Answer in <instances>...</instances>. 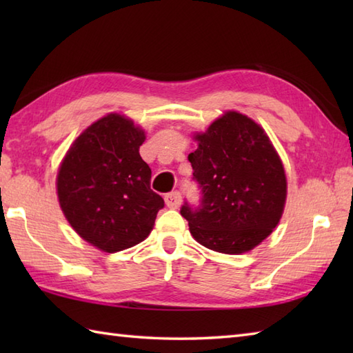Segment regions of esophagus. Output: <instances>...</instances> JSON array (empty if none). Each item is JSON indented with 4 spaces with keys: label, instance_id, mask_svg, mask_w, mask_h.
Segmentation results:
<instances>
[{
    "label": "esophagus",
    "instance_id": "34e87169",
    "mask_svg": "<svg viewBox=\"0 0 353 353\" xmlns=\"http://www.w3.org/2000/svg\"><path fill=\"white\" fill-rule=\"evenodd\" d=\"M165 203L170 209H177L182 203V194L179 191H172L165 196Z\"/></svg>",
    "mask_w": 353,
    "mask_h": 353
}]
</instances>
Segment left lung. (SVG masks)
Here are the masks:
<instances>
[{"instance_id":"left-lung-1","label":"left lung","mask_w":353,"mask_h":353,"mask_svg":"<svg viewBox=\"0 0 353 353\" xmlns=\"http://www.w3.org/2000/svg\"><path fill=\"white\" fill-rule=\"evenodd\" d=\"M199 147L188 156L200 205L181 209L191 235L208 249L239 254L252 250L279 223L287 177L267 133L238 112H226L196 134Z\"/></svg>"}]
</instances>
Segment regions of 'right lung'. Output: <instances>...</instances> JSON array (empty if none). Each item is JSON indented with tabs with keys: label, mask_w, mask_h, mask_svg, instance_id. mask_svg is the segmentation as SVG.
Wrapping results in <instances>:
<instances>
[{
	"label": "right lung",
	"mask_w": 353,
	"mask_h": 353,
	"mask_svg": "<svg viewBox=\"0 0 353 353\" xmlns=\"http://www.w3.org/2000/svg\"><path fill=\"white\" fill-rule=\"evenodd\" d=\"M145 133L132 119L109 114L74 141L57 174L62 211L77 234L108 253L150 235L163 199L150 188L152 170L139 147Z\"/></svg>",
	"instance_id": "obj_1"
}]
</instances>
